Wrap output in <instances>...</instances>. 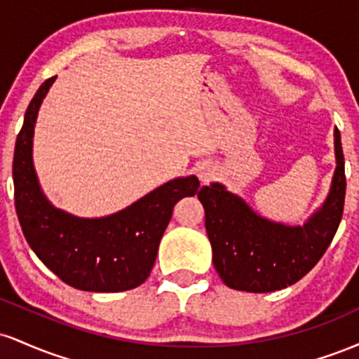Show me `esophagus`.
Listing matches in <instances>:
<instances>
[{
  "label": "esophagus",
  "mask_w": 359,
  "mask_h": 359,
  "mask_svg": "<svg viewBox=\"0 0 359 359\" xmlns=\"http://www.w3.org/2000/svg\"><path fill=\"white\" fill-rule=\"evenodd\" d=\"M211 177H212V170H211V168H203V170L199 172V179L203 180L204 184L209 182V180H211Z\"/></svg>",
  "instance_id": "esophagus-1"
}]
</instances>
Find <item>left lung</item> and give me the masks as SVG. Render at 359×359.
<instances>
[{"label":"left lung","instance_id":"1","mask_svg":"<svg viewBox=\"0 0 359 359\" xmlns=\"http://www.w3.org/2000/svg\"><path fill=\"white\" fill-rule=\"evenodd\" d=\"M336 172L319 211L304 226H287L258 216L224 185H204L197 197L205 211V231L212 263L222 282L234 290L273 292L294 285L316 266L339 228L346 175L341 133L334 130Z\"/></svg>","mask_w":359,"mask_h":359}]
</instances>
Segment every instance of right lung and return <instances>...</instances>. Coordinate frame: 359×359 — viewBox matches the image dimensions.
<instances>
[{
    "mask_svg": "<svg viewBox=\"0 0 359 359\" xmlns=\"http://www.w3.org/2000/svg\"><path fill=\"white\" fill-rule=\"evenodd\" d=\"M55 77L40 86L28 104L13 155L15 208L30 248L62 282L86 292H121L148 278L160 240L182 197L199 189L196 175L179 177L123 209L97 219L72 216L48 203L32 158L34 128Z\"/></svg>",
    "mask_w": 359,
    "mask_h": 359,
    "instance_id": "add662e5",
    "label": "right lung"
}]
</instances>
